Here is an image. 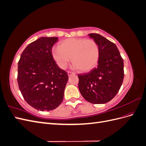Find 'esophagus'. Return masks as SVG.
<instances>
[{
	"label": "esophagus",
	"mask_w": 146,
	"mask_h": 146,
	"mask_svg": "<svg viewBox=\"0 0 146 146\" xmlns=\"http://www.w3.org/2000/svg\"><path fill=\"white\" fill-rule=\"evenodd\" d=\"M73 74H74V73L72 72H70V71H68V76H71V75H73Z\"/></svg>",
	"instance_id": "34e87169"
}]
</instances>
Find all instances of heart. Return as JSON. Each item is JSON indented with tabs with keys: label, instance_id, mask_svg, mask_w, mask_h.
I'll list each match as a JSON object with an SVG mask.
<instances>
[{
	"label": "heart",
	"instance_id": "1",
	"mask_svg": "<svg viewBox=\"0 0 146 146\" xmlns=\"http://www.w3.org/2000/svg\"><path fill=\"white\" fill-rule=\"evenodd\" d=\"M59 47L52 50V55L58 67L64 69L72 57L74 69H80L87 72L98 64L99 48L92 39L85 38H69L61 41Z\"/></svg>",
	"mask_w": 146,
	"mask_h": 146
}]
</instances>
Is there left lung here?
Wrapping results in <instances>:
<instances>
[{"instance_id": "obj_1", "label": "left lung", "mask_w": 146, "mask_h": 146, "mask_svg": "<svg viewBox=\"0 0 146 146\" xmlns=\"http://www.w3.org/2000/svg\"><path fill=\"white\" fill-rule=\"evenodd\" d=\"M99 48L97 68L87 74L78 75V89L90 103L102 104L114 98L122 85L123 61L115 44L98 33H90Z\"/></svg>"}]
</instances>
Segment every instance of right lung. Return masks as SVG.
<instances>
[{
	"label": "right lung",
	"mask_w": 146,
	"mask_h": 146,
	"mask_svg": "<svg viewBox=\"0 0 146 146\" xmlns=\"http://www.w3.org/2000/svg\"><path fill=\"white\" fill-rule=\"evenodd\" d=\"M57 37H41L26 47L18 62L17 83L25 100L40 111H50L62 102L67 72L53 58Z\"/></svg>",
	"instance_id": "obj_1"
}]
</instances>
